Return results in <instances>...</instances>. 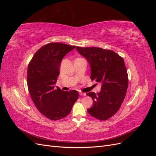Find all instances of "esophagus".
Returning a JSON list of instances; mask_svg holds the SVG:
<instances>
[{
	"instance_id": "esophagus-1",
	"label": "esophagus",
	"mask_w": 156,
	"mask_h": 156,
	"mask_svg": "<svg viewBox=\"0 0 156 156\" xmlns=\"http://www.w3.org/2000/svg\"><path fill=\"white\" fill-rule=\"evenodd\" d=\"M79 95L80 96H86V94L84 93V92H79Z\"/></svg>"
}]
</instances>
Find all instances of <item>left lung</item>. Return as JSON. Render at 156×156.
<instances>
[{
  "instance_id": "8db88e82",
  "label": "left lung",
  "mask_w": 156,
  "mask_h": 156,
  "mask_svg": "<svg viewBox=\"0 0 156 156\" xmlns=\"http://www.w3.org/2000/svg\"><path fill=\"white\" fill-rule=\"evenodd\" d=\"M76 49L90 66L92 81L102 83L100 92L87 94L93 100L87 111L98 120H106L120 109L126 96L128 75L124 59L113 51L96 47H76Z\"/></svg>"
}]
</instances>
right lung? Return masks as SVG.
I'll return each mask as SVG.
<instances>
[{"mask_svg": "<svg viewBox=\"0 0 156 156\" xmlns=\"http://www.w3.org/2000/svg\"><path fill=\"white\" fill-rule=\"evenodd\" d=\"M75 48L65 44H48L36 52L29 64L27 85L32 100L49 120L66 117L79 98L77 90L63 91L55 87L63 57Z\"/></svg>", "mask_w": 156, "mask_h": 156, "instance_id": "1", "label": "right lung"}]
</instances>
